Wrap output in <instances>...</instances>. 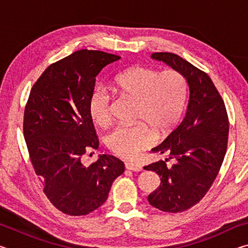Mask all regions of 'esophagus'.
I'll list each match as a JSON object with an SVG mask.
<instances>
[{"label": "esophagus", "mask_w": 248, "mask_h": 248, "mask_svg": "<svg viewBox=\"0 0 248 248\" xmlns=\"http://www.w3.org/2000/svg\"><path fill=\"white\" fill-rule=\"evenodd\" d=\"M125 169L132 171H141L142 170V166L137 164V163H132V162H125L124 163Z\"/></svg>", "instance_id": "esophagus-1"}]
</instances>
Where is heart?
<instances>
[{"mask_svg": "<svg viewBox=\"0 0 248 248\" xmlns=\"http://www.w3.org/2000/svg\"><path fill=\"white\" fill-rule=\"evenodd\" d=\"M115 87L121 94L137 100L136 120L139 124H119L106 137V144L112 153L130 158L153 143L154 133L165 136L176 128L186 106L188 84L176 70L162 72L132 66L115 77ZM112 95L106 86L98 85L92 92L89 111L99 127L111 121Z\"/></svg>", "mask_w": 248, "mask_h": 248, "instance_id": "heart-1", "label": "heart"}]
</instances>
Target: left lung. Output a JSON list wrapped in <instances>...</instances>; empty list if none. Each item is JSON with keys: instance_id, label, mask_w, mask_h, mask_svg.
Instances as JSON below:
<instances>
[{"instance_id": "1", "label": "left lung", "mask_w": 248, "mask_h": 248, "mask_svg": "<svg viewBox=\"0 0 248 248\" xmlns=\"http://www.w3.org/2000/svg\"><path fill=\"white\" fill-rule=\"evenodd\" d=\"M151 58L182 73L189 86V102L182 123L152 149V153H167L170 157L144 166L161 178L157 189L148 197L150 204L164 212H183L203 198L219 174L228 148V112L203 71L175 53L155 52ZM170 159L173 164L166 166Z\"/></svg>"}]
</instances>
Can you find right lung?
<instances>
[{"label": "right lung", "mask_w": 248, "mask_h": 248, "mask_svg": "<svg viewBox=\"0 0 248 248\" xmlns=\"http://www.w3.org/2000/svg\"><path fill=\"white\" fill-rule=\"evenodd\" d=\"M116 54L82 49L49 65L33 84L24 111L29 157L54 207L69 216H86L108 197L124 164L103 154L84 165L87 151L98 149L89 111L96 77Z\"/></svg>", "instance_id": "right-lung-1"}]
</instances>
